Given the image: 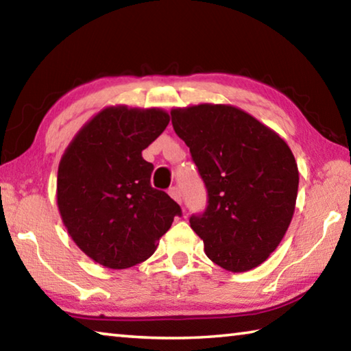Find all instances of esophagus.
I'll use <instances>...</instances> for the list:
<instances>
[{
    "mask_svg": "<svg viewBox=\"0 0 351 351\" xmlns=\"http://www.w3.org/2000/svg\"><path fill=\"white\" fill-rule=\"evenodd\" d=\"M169 195L171 198H173L176 203H180L181 204V201H182V193H181V189L180 187H171L170 190H169Z\"/></svg>",
    "mask_w": 351,
    "mask_h": 351,
    "instance_id": "obj_1",
    "label": "esophagus"
}]
</instances>
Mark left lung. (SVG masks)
Wrapping results in <instances>:
<instances>
[{"label": "left lung", "mask_w": 351, "mask_h": 351, "mask_svg": "<svg viewBox=\"0 0 351 351\" xmlns=\"http://www.w3.org/2000/svg\"><path fill=\"white\" fill-rule=\"evenodd\" d=\"M206 184L209 206L190 218L213 263L245 272L274 252L294 215L299 169L287 142L249 112L224 104L170 111Z\"/></svg>", "instance_id": "left-lung-1"}]
</instances>
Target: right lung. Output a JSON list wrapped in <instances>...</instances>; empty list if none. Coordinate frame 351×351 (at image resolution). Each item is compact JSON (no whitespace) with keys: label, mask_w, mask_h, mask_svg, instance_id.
Masks as SVG:
<instances>
[{"label":"right lung","mask_w":351,"mask_h":351,"mask_svg":"<svg viewBox=\"0 0 351 351\" xmlns=\"http://www.w3.org/2000/svg\"><path fill=\"white\" fill-rule=\"evenodd\" d=\"M162 108L111 105L69 142L58 164L57 206L82 252L110 269L150 258L181 207L152 187L142 150L169 125Z\"/></svg>","instance_id":"add662e5"}]
</instances>
